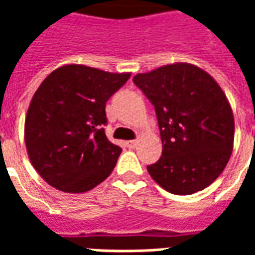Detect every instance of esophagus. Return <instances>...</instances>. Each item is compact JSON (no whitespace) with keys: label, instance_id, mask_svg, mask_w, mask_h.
Returning a JSON list of instances; mask_svg holds the SVG:
<instances>
[{"label":"esophagus","instance_id":"34e87169","mask_svg":"<svg viewBox=\"0 0 255 255\" xmlns=\"http://www.w3.org/2000/svg\"><path fill=\"white\" fill-rule=\"evenodd\" d=\"M127 146L129 149H135V147L138 146V140H135V139H133V140H128Z\"/></svg>","mask_w":255,"mask_h":255}]
</instances>
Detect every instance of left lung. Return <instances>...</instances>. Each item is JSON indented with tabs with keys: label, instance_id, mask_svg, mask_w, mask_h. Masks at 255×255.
<instances>
[{
	"label": "left lung",
	"instance_id": "1",
	"mask_svg": "<svg viewBox=\"0 0 255 255\" xmlns=\"http://www.w3.org/2000/svg\"><path fill=\"white\" fill-rule=\"evenodd\" d=\"M154 105L162 154L147 172L176 195L201 191L217 179L234 149L235 122L224 91L192 64L164 65L133 76Z\"/></svg>",
	"mask_w": 255,
	"mask_h": 255
}]
</instances>
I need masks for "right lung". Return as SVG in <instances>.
Instances as JSON below:
<instances>
[{"instance_id":"obj_1","label":"right lung","mask_w":255,"mask_h":255,"mask_svg":"<svg viewBox=\"0 0 255 255\" xmlns=\"http://www.w3.org/2000/svg\"><path fill=\"white\" fill-rule=\"evenodd\" d=\"M131 76L69 64L54 69L27 111L24 140L42 179L64 192L90 191L116 166L122 149L105 135L106 101Z\"/></svg>"}]
</instances>
